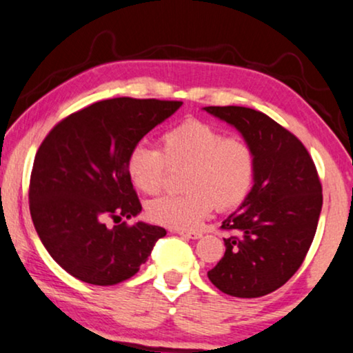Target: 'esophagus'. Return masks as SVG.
<instances>
[{
    "label": "esophagus",
    "instance_id": "esophagus-1",
    "mask_svg": "<svg viewBox=\"0 0 353 353\" xmlns=\"http://www.w3.org/2000/svg\"><path fill=\"white\" fill-rule=\"evenodd\" d=\"M181 236H184L187 239H199L202 238V233H199V231H179Z\"/></svg>",
    "mask_w": 353,
    "mask_h": 353
}]
</instances>
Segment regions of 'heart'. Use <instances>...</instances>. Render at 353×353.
I'll list each match as a JSON object with an SVG mask.
<instances>
[{
    "label": "heart",
    "mask_w": 353,
    "mask_h": 353,
    "mask_svg": "<svg viewBox=\"0 0 353 353\" xmlns=\"http://www.w3.org/2000/svg\"><path fill=\"white\" fill-rule=\"evenodd\" d=\"M161 151L138 143L128 151L125 171L143 194L163 187L168 166L185 168L184 195H163L148 205L154 223L176 230H192L212 210H230L243 203L256 177V154L246 140L225 137L218 128L187 119L161 135Z\"/></svg>",
    "instance_id": "1"
}]
</instances>
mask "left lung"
Instances as JSON below:
<instances>
[{"mask_svg":"<svg viewBox=\"0 0 353 353\" xmlns=\"http://www.w3.org/2000/svg\"><path fill=\"white\" fill-rule=\"evenodd\" d=\"M203 110L233 125L256 154L254 185L223 221L231 234L208 279L226 295L264 296L287 283L310 251L323 208L318 171L301 141L269 115L239 105Z\"/></svg>","mask_w":353,"mask_h":353,"instance_id":"1","label":"left lung"}]
</instances>
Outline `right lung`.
Here are the masks:
<instances>
[{"mask_svg":"<svg viewBox=\"0 0 353 353\" xmlns=\"http://www.w3.org/2000/svg\"><path fill=\"white\" fill-rule=\"evenodd\" d=\"M181 101L115 97L58 122L34 159L29 207L48 254L70 275L115 285L140 270L166 230L137 216L141 203L125 171L128 151L176 112Z\"/></svg>","mask_w":353,"mask_h":353,"instance_id":"obj_1","label":"right lung"}]
</instances>
